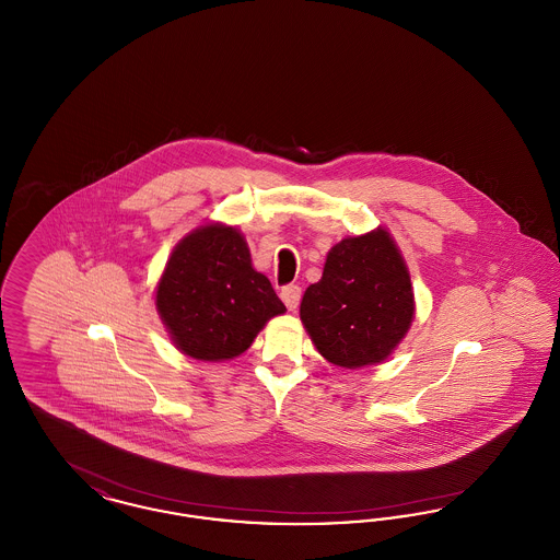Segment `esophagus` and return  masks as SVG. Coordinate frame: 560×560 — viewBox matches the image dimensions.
I'll list each match as a JSON object with an SVG mask.
<instances>
[{
  "label": "esophagus",
  "instance_id": "obj_1",
  "mask_svg": "<svg viewBox=\"0 0 560 560\" xmlns=\"http://www.w3.org/2000/svg\"><path fill=\"white\" fill-rule=\"evenodd\" d=\"M300 298H302V290H300V285H285L283 290H281V300L285 302V306L290 308V311H295L298 308V304H300Z\"/></svg>",
  "mask_w": 560,
  "mask_h": 560
}]
</instances>
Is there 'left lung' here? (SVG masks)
<instances>
[{
	"label": "left lung",
	"instance_id": "8db88e82",
	"mask_svg": "<svg viewBox=\"0 0 560 560\" xmlns=\"http://www.w3.org/2000/svg\"><path fill=\"white\" fill-rule=\"evenodd\" d=\"M300 319L334 365L384 361L413 319L411 279L393 237L377 229L334 245L319 283L304 292Z\"/></svg>",
	"mask_w": 560,
	"mask_h": 560
}]
</instances>
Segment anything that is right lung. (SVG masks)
<instances>
[{
    "label": "right lung",
    "mask_w": 560,
    "mask_h": 560,
    "mask_svg": "<svg viewBox=\"0 0 560 560\" xmlns=\"http://www.w3.org/2000/svg\"><path fill=\"white\" fill-rule=\"evenodd\" d=\"M158 311L185 354L222 361L252 347L265 323L285 306L252 267L240 231L208 224L172 252L158 285Z\"/></svg>",
    "instance_id": "obj_1"
}]
</instances>
